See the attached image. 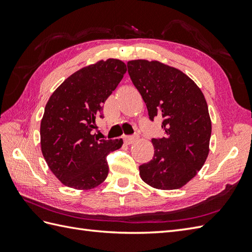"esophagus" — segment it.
Wrapping results in <instances>:
<instances>
[{"label": "esophagus", "instance_id": "esophagus-1", "mask_svg": "<svg viewBox=\"0 0 252 252\" xmlns=\"http://www.w3.org/2000/svg\"><path fill=\"white\" fill-rule=\"evenodd\" d=\"M138 140V136L137 135H133V136H125L123 137V141H125L126 144H133L134 142H136Z\"/></svg>", "mask_w": 252, "mask_h": 252}]
</instances>
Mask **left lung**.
Masks as SVG:
<instances>
[{
	"label": "left lung",
	"mask_w": 252,
	"mask_h": 252,
	"mask_svg": "<svg viewBox=\"0 0 252 252\" xmlns=\"http://www.w3.org/2000/svg\"><path fill=\"white\" fill-rule=\"evenodd\" d=\"M127 72L149 119L162 118L165 134L152 140L155 154L140 165L141 178L154 189H181L202 168L209 154L211 120L205 96L189 76L157 61H130Z\"/></svg>",
	"instance_id": "left-lung-1"
}]
</instances>
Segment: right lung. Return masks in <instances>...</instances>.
Here are the masks:
<instances>
[{
	"mask_svg": "<svg viewBox=\"0 0 252 252\" xmlns=\"http://www.w3.org/2000/svg\"><path fill=\"white\" fill-rule=\"evenodd\" d=\"M126 72V63L109 58L84 67L68 77L47 101L41 120V151L63 185L91 189L108 175L106 157L123 141L94 134L103 104Z\"/></svg>",
	"mask_w": 252,
	"mask_h": 252,
	"instance_id": "add662e5",
	"label": "right lung"
}]
</instances>
